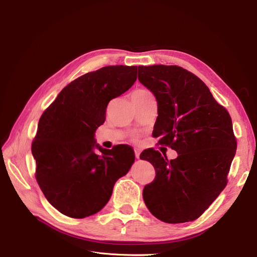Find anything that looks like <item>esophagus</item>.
<instances>
[{
    "label": "esophagus",
    "instance_id": "obj_1",
    "mask_svg": "<svg viewBox=\"0 0 257 257\" xmlns=\"http://www.w3.org/2000/svg\"><path fill=\"white\" fill-rule=\"evenodd\" d=\"M135 157H136V159H139V157H141V151H139L138 149H135Z\"/></svg>",
    "mask_w": 257,
    "mask_h": 257
}]
</instances>
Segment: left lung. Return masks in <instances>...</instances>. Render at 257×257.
<instances>
[{
    "label": "left lung",
    "instance_id": "1",
    "mask_svg": "<svg viewBox=\"0 0 257 257\" xmlns=\"http://www.w3.org/2000/svg\"><path fill=\"white\" fill-rule=\"evenodd\" d=\"M138 80L158 100L153 137L178 153L168 161L153 148L142 152L157 174L144 188L145 204L165 223L196 220L227 184L237 149L230 115L203 80L180 66L139 65Z\"/></svg>",
    "mask_w": 257,
    "mask_h": 257
}]
</instances>
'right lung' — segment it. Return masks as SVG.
Wrapping results in <instances>:
<instances>
[{
    "label": "right lung",
    "instance_id": "right-lung-1",
    "mask_svg": "<svg viewBox=\"0 0 257 257\" xmlns=\"http://www.w3.org/2000/svg\"><path fill=\"white\" fill-rule=\"evenodd\" d=\"M136 79L137 66L102 67L68 83L43 112L31 148L35 178L45 197L64 215L83 219L102 210L115 181L134 163L132 147L104 149L94 134L106 119L108 103Z\"/></svg>",
    "mask_w": 257,
    "mask_h": 257
}]
</instances>
